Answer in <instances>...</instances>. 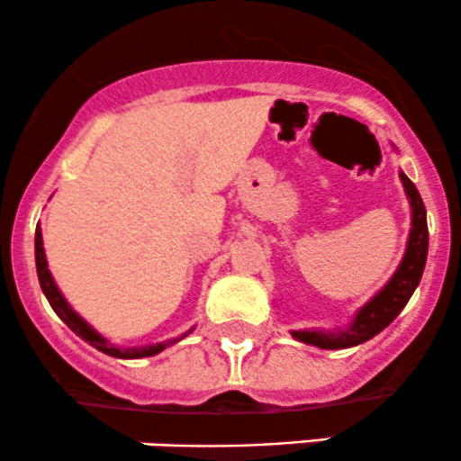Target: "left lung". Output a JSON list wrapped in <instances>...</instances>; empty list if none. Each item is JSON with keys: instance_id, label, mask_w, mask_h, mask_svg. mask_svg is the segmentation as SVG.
<instances>
[{"instance_id": "obj_1", "label": "left lung", "mask_w": 461, "mask_h": 461, "mask_svg": "<svg viewBox=\"0 0 461 461\" xmlns=\"http://www.w3.org/2000/svg\"><path fill=\"white\" fill-rule=\"evenodd\" d=\"M399 177L403 182L405 194L411 205V230L410 238H407L405 256L401 260L399 268L390 277V282L368 303H364L357 310L356 319L351 321V325L347 330H301L293 331V338L319 348L357 347L362 342L370 340L373 336H377L379 331H384L399 316V312L405 308L411 294H414L416 285L420 284L422 271H425L427 249H429V230H427V210L420 199V193H418L411 179L403 171L399 173Z\"/></svg>"}]
</instances>
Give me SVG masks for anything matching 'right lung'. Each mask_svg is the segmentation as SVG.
<instances>
[{
    "label": "right lung",
    "mask_w": 461,
    "mask_h": 461,
    "mask_svg": "<svg viewBox=\"0 0 461 461\" xmlns=\"http://www.w3.org/2000/svg\"><path fill=\"white\" fill-rule=\"evenodd\" d=\"M34 253H36V273H39V282H41V288H43V294L50 301V305L54 308V312L58 316H60L62 321L67 322L68 330L76 331L79 338H84V340L88 342V345L97 348V351L105 353V356H113V357H121V359H139V357H151L156 356V353L164 351L167 347L176 345L177 340H182V338H186L188 333H184V336L179 338H173V340H167V342H158V345H145V347H116L113 342H108L102 333H97L93 330L91 325H88L86 321L82 319V316L77 314L76 310L71 308V305L67 303V299L62 297V293L58 290V285L54 282V277H51L50 268H47V258H45V249H43V234H41V227H36V238H34Z\"/></svg>",
    "instance_id": "right-lung-1"
}]
</instances>
